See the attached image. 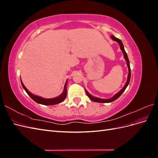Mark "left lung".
I'll return each mask as SVG.
<instances>
[{
  "mask_svg": "<svg viewBox=\"0 0 158 158\" xmlns=\"http://www.w3.org/2000/svg\"><path fill=\"white\" fill-rule=\"evenodd\" d=\"M111 39H112L113 40L115 41H117V42L118 43V44H119V46H120V48H121V51H122L123 52L124 58H125V59L126 61H127V66H128V78H127V82H126V84H125V86L123 87V88L121 90L119 91V92H118L117 94H116L115 95H114L113 98H110V99H101V98H96V97H94V96H93V95L89 94L87 92L86 89H85V93H86V94H87V95L88 96V98H89L91 100H92V101H93V102H99V103H110V102H112L114 101V100H116L117 99H118L119 97H120L121 95L124 92H125V89H126L127 87L128 86V85L129 82H130L131 75L130 63H129V60H128V56H127V52H125V49H124V46H123V43H122V41H121L120 40L118 39V38H117V37H115L114 35H111Z\"/></svg>",
  "mask_w": 158,
  "mask_h": 158,
  "instance_id": "left-lung-1",
  "label": "left lung"
}]
</instances>
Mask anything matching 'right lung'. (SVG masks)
Here are the masks:
<instances>
[{
    "mask_svg": "<svg viewBox=\"0 0 158 158\" xmlns=\"http://www.w3.org/2000/svg\"><path fill=\"white\" fill-rule=\"evenodd\" d=\"M21 83L22 85L23 88L25 89V91L26 92V93L29 95V96H30V98L35 101V102L40 103V104H42V105H46V106H52V105H55L57 103H61L62 102H63L64 99L66 98V94H67V91H66V84H67V80H66V84L64 85V90L63 93H62L59 96L56 97V98H51V99H45V98H43L41 97L40 96H37L35 95H33L31 93H30L29 91L27 90V89L25 87V85H23V84L22 83V80H21Z\"/></svg>",
    "mask_w": 158,
    "mask_h": 158,
    "instance_id": "right-lung-1",
    "label": "right lung"
}]
</instances>
